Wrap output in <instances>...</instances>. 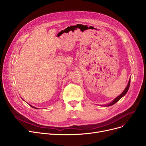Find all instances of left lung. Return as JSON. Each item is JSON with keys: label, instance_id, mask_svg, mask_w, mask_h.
Listing matches in <instances>:
<instances>
[{"label": "left lung", "instance_id": "obj_1", "mask_svg": "<svg viewBox=\"0 0 146 146\" xmlns=\"http://www.w3.org/2000/svg\"><path fill=\"white\" fill-rule=\"evenodd\" d=\"M130 80H131V79H130V78H129V81H128V85H127V87L125 88V89H124V90L122 92V93L120 95H119L118 96H117V98H115L111 102H110V104H107V105H105V106H111V105H114L115 104V103H117L119 99L121 98H122L124 96H125V95H126V94L127 93V92H128V89H129V85H130Z\"/></svg>", "mask_w": 146, "mask_h": 146}]
</instances>
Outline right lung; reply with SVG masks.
<instances>
[{
  "label": "right lung",
  "instance_id": "1",
  "mask_svg": "<svg viewBox=\"0 0 146 146\" xmlns=\"http://www.w3.org/2000/svg\"><path fill=\"white\" fill-rule=\"evenodd\" d=\"M31 106L32 107V108H35V109H38L37 108H35V107H34V106H32V105H29Z\"/></svg>",
  "mask_w": 146,
  "mask_h": 146
}]
</instances>
